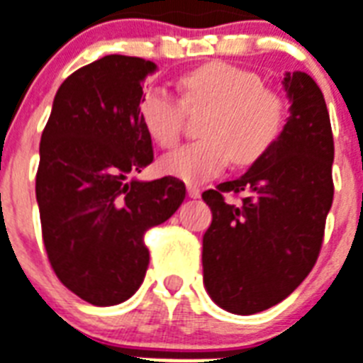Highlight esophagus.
<instances>
[{
	"mask_svg": "<svg viewBox=\"0 0 363 363\" xmlns=\"http://www.w3.org/2000/svg\"><path fill=\"white\" fill-rule=\"evenodd\" d=\"M188 196H190L191 199H197V197H201V190H199V186L188 184Z\"/></svg>",
	"mask_w": 363,
	"mask_h": 363,
	"instance_id": "obj_1",
	"label": "esophagus"
}]
</instances>
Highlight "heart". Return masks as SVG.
<instances>
[{"instance_id": "1", "label": "heart", "mask_w": 363, "mask_h": 363, "mask_svg": "<svg viewBox=\"0 0 363 363\" xmlns=\"http://www.w3.org/2000/svg\"><path fill=\"white\" fill-rule=\"evenodd\" d=\"M182 99L164 89H147L140 100L145 132L164 149L181 140L186 110H207L203 140L188 143L162 158L166 175L201 184L222 173L231 160L252 166L267 155L287 123V100L264 87L257 72L223 61L201 65L181 78Z\"/></svg>"}]
</instances>
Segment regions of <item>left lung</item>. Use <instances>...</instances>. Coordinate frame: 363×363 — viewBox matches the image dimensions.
Listing matches in <instances>:
<instances>
[{
  "label": "left lung",
  "mask_w": 363,
  "mask_h": 363,
  "mask_svg": "<svg viewBox=\"0 0 363 363\" xmlns=\"http://www.w3.org/2000/svg\"><path fill=\"white\" fill-rule=\"evenodd\" d=\"M291 108L276 145L237 181L203 191L212 223L203 237V281L220 308L253 315L306 279L334 199V135L325 96L306 72L285 74ZM228 195L241 196L238 203Z\"/></svg>",
  "instance_id": "left-lung-1"
}]
</instances>
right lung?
Listing matches in <instances>:
<instances>
[{"instance_id":"right-lung-1","label":"right lung","mask_w":363,"mask_h":363,"mask_svg":"<svg viewBox=\"0 0 363 363\" xmlns=\"http://www.w3.org/2000/svg\"><path fill=\"white\" fill-rule=\"evenodd\" d=\"M152 61L106 55L65 79L40 138L37 191L44 248L65 287L93 306L125 302L149 267L143 237L175 214L184 182L128 179L152 162L140 119Z\"/></svg>"}]
</instances>
